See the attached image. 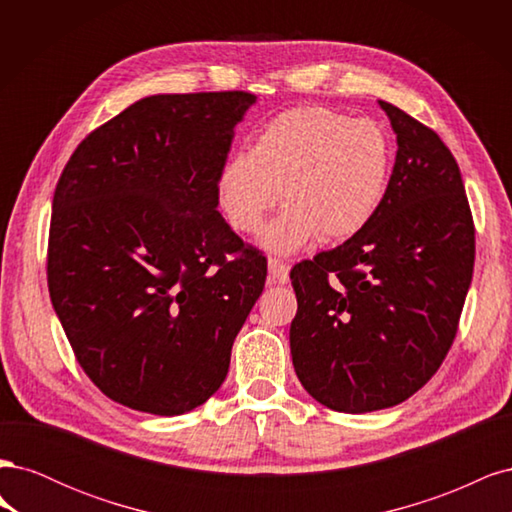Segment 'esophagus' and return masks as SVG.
Here are the masks:
<instances>
[{
    "instance_id": "1",
    "label": "esophagus",
    "mask_w": 512,
    "mask_h": 512,
    "mask_svg": "<svg viewBox=\"0 0 512 512\" xmlns=\"http://www.w3.org/2000/svg\"><path fill=\"white\" fill-rule=\"evenodd\" d=\"M290 280V269L284 262L271 258L269 260V284H288Z\"/></svg>"
}]
</instances>
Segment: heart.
Returning <instances> with one entry per match:
<instances>
[{"label":"heart","instance_id":"obj_1","mask_svg":"<svg viewBox=\"0 0 512 512\" xmlns=\"http://www.w3.org/2000/svg\"><path fill=\"white\" fill-rule=\"evenodd\" d=\"M393 170V145L376 121L327 106H294L258 130L247 153L218 175V200L228 222L247 235L288 205L265 228L260 245L294 254L318 235L348 239L380 211Z\"/></svg>","mask_w":512,"mask_h":512}]
</instances>
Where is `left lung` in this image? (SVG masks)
<instances>
[{"label":"left lung","instance_id":"left-lung-1","mask_svg":"<svg viewBox=\"0 0 512 512\" xmlns=\"http://www.w3.org/2000/svg\"><path fill=\"white\" fill-rule=\"evenodd\" d=\"M378 104L397 136L380 211L290 271L294 371L322 406L348 414L397 406L436 374L474 269V224L453 153L401 108Z\"/></svg>","mask_w":512,"mask_h":512}]
</instances>
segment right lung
<instances>
[{"instance_id": "1", "label": "right lung", "mask_w": 512, "mask_h": 512, "mask_svg": "<svg viewBox=\"0 0 512 512\" xmlns=\"http://www.w3.org/2000/svg\"><path fill=\"white\" fill-rule=\"evenodd\" d=\"M254 102L245 91L138 100L57 181L51 301L85 374L117 404L185 414L228 374L267 277L265 256L218 211V175Z\"/></svg>"}]
</instances>
